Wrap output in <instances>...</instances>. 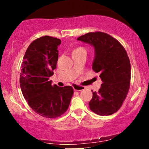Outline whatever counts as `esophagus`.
I'll return each instance as SVG.
<instances>
[{
    "label": "esophagus",
    "mask_w": 149,
    "mask_h": 149,
    "mask_svg": "<svg viewBox=\"0 0 149 149\" xmlns=\"http://www.w3.org/2000/svg\"><path fill=\"white\" fill-rule=\"evenodd\" d=\"M73 88L75 91H81V90H83L85 89V87L81 86V85H76V84L73 85Z\"/></svg>",
    "instance_id": "1"
}]
</instances>
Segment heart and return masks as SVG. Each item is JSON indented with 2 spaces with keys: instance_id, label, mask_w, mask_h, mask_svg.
Listing matches in <instances>:
<instances>
[{
  "instance_id": "obj_1",
  "label": "heart",
  "mask_w": 149,
  "mask_h": 149,
  "mask_svg": "<svg viewBox=\"0 0 149 149\" xmlns=\"http://www.w3.org/2000/svg\"><path fill=\"white\" fill-rule=\"evenodd\" d=\"M83 49H85L83 47H76V49H73V52H77V51H80V50H83Z\"/></svg>"
}]
</instances>
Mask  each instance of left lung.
I'll return each instance as SVG.
<instances>
[{
  "instance_id": "8db88e82",
  "label": "left lung",
  "mask_w": 149,
  "mask_h": 149,
  "mask_svg": "<svg viewBox=\"0 0 149 149\" xmlns=\"http://www.w3.org/2000/svg\"><path fill=\"white\" fill-rule=\"evenodd\" d=\"M78 40L94 46L92 69L100 73L103 82L98 92H92L90 110L100 116L111 115L122 107L130 87L131 66L127 52L118 40L104 32H90Z\"/></svg>"
}]
</instances>
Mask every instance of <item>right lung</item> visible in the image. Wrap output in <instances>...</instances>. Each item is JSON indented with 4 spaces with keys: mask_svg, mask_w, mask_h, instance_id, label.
Wrapping results in <instances>:
<instances>
[{
    "mask_svg": "<svg viewBox=\"0 0 149 149\" xmlns=\"http://www.w3.org/2000/svg\"><path fill=\"white\" fill-rule=\"evenodd\" d=\"M60 39L45 36L33 40L23 57L19 83L23 96L38 115L56 118L67 111L73 94L71 86L52 85Z\"/></svg>",
    "mask_w": 149,
    "mask_h": 149,
    "instance_id": "right-lung-1",
    "label": "right lung"
}]
</instances>
